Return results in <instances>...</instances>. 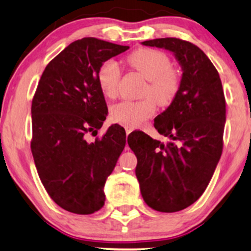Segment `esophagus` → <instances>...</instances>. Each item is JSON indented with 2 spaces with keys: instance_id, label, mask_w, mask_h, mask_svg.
Masks as SVG:
<instances>
[{
  "instance_id": "1",
  "label": "esophagus",
  "mask_w": 251,
  "mask_h": 251,
  "mask_svg": "<svg viewBox=\"0 0 251 251\" xmlns=\"http://www.w3.org/2000/svg\"><path fill=\"white\" fill-rule=\"evenodd\" d=\"M125 129H126V134H129L132 131H133V128L128 127V126H127V127H125Z\"/></svg>"
}]
</instances>
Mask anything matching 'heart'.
<instances>
[{"label": "heart", "mask_w": 251, "mask_h": 251, "mask_svg": "<svg viewBox=\"0 0 251 251\" xmlns=\"http://www.w3.org/2000/svg\"><path fill=\"white\" fill-rule=\"evenodd\" d=\"M127 62L148 80L143 91L142 100H124L112 106L111 119L128 127H137L154 114L157 102L166 107L171 105L180 88V75L171 67V60L162 50L142 48L129 54ZM119 65L114 60H107L100 65L97 79L101 92L107 98H116L119 87Z\"/></svg>", "instance_id": "b5f03b06"}]
</instances>
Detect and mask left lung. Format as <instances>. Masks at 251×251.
I'll return each instance as SVG.
<instances>
[{
	"label": "left lung",
	"mask_w": 251,
	"mask_h": 251,
	"mask_svg": "<svg viewBox=\"0 0 251 251\" xmlns=\"http://www.w3.org/2000/svg\"><path fill=\"white\" fill-rule=\"evenodd\" d=\"M143 45L172 51L183 75L174 102L153 124L169 142L137 131L127 143L137 157L135 176L145 203L160 212L180 211L203 195L222 155L226 98L217 70L194 43L164 37Z\"/></svg>",
	"instance_id": "obj_1"
}]
</instances>
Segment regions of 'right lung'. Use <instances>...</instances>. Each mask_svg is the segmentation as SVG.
Masks as SVG:
<instances>
[{
  "label": "right lung",
  "mask_w": 251,
  "mask_h": 251,
  "mask_svg": "<svg viewBox=\"0 0 251 251\" xmlns=\"http://www.w3.org/2000/svg\"><path fill=\"white\" fill-rule=\"evenodd\" d=\"M96 37L72 42L46 66L31 101L30 149L47 194L59 206L77 215L98 211L103 186L126 144L118 124L101 138L108 113L98 83L100 65L128 50Z\"/></svg>",
  "instance_id": "add662e5"
}]
</instances>
